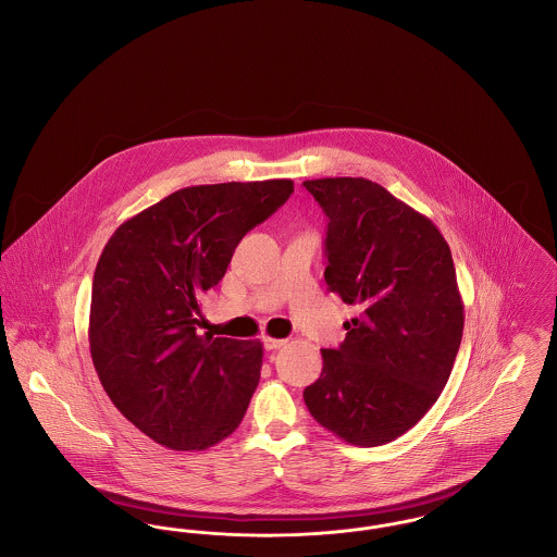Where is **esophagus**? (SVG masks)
I'll return each instance as SVG.
<instances>
[{
  "label": "esophagus",
  "instance_id": "obj_1",
  "mask_svg": "<svg viewBox=\"0 0 557 557\" xmlns=\"http://www.w3.org/2000/svg\"><path fill=\"white\" fill-rule=\"evenodd\" d=\"M262 342H264L265 350H278L287 344V339H276V337H264Z\"/></svg>",
  "mask_w": 557,
  "mask_h": 557
}]
</instances>
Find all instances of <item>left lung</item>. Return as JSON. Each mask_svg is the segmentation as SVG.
<instances>
[{"instance_id": "8db88e82", "label": "left lung", "mask_w": 557, "mask_h": 557, "mask_svg": "<svg viewBox=\"0 0 557 557\" xmlns=\"http://www.w3.org/2000/svg\"><path fill=\"white\" fill-rule=\"evenodd\" d=\"M329 218L324 281L358 306L304 389L310 414L354 446L403 436L432 409L463 337L450 247L436 224L367 177L306 180Z\"/></svg>"}]
</instances>
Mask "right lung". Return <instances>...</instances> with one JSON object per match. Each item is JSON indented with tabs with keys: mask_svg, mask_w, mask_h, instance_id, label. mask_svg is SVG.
Segmentation results:
<instances>
[{
	"mask_svg": "<svg viewBox=\"0 0 557 557\" xmlns=\"http://www.w3.org/2000/svg\"><path fill=\"white\" fill-rule=\"evenodd\" d=\"M292 180L201 184L125 220L91 283L89 351L119 412L172 450L231 436L258 387L262 342L199 335L201 299Z\"/></svg>",
	"mask_w": 557,
	"mask_h": 557,
	"instance_id": "obj_1",
	"label": "right lung"
}]
</instances>
